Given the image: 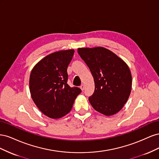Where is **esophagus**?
I'll list each match as a JSON object with an SVG mask.
<instances>
[{
    "label": "esophagus",
    "mask_w": 159,
    "mask_h": 159,
    "mask_svg": "<svg viewBox=\"0 0 159 159\" xmlns=\"http://www.w3.org/2000/svg\"><path fill=\"white\" fill-rule=\"evenodd\" d=\"M80 88H81V91H84V89H85V85H81L80 86Z\"/></svg>",
    "instance_id": "esophagus-1"
}]
</instances>
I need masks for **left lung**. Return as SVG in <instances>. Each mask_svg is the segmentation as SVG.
Returning <instances> with one entry per match:
<instances>
[{
    "label": "left lung",
    "instance_id": "left-lung-1",
    "mask_svg": "<svg viewBox=\"0 0 159 159\" xmlns=\"http://www.w3.org/2000/svg\"><path fill=\"white\" fill-rule=\"evenodd\" d=\"M78 52L94 79L95 91L89 98L91 106L107 116L118 113L131 93L132 76L129 66L103 47L80 48Z\"/></svg>",
    "mask_w": 159,
    "mask_h": 159
}]
</instances>
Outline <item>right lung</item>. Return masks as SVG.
Segmentation results:
<instances>
[{
	"label": "right lung",
	"instance_id": "obj_1",
	"mask_svg": "<svg viewBox=\"0 0 159 159\" xmlns=\"http://www.w3.org/2000/svg\"><path fill=\"white\" fill-rule=\"evenodd\" d=\"M74 50H60L46 56L34 66L30 75L31 97L40 111L52 119L68 114L81 93L67 84V68Z\"/></svg>",
	"mask_w": 159,
	"mask_h": 159
}]
</instances>
